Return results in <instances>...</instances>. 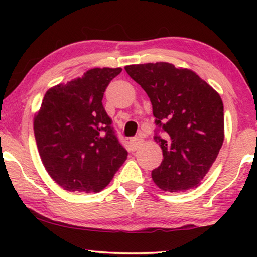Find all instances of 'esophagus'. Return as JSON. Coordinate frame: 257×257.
I'll return each mask as SVG.
<instances>
[{
  "label": "esophagus",
  "mask_w": 257,
  "mask_h": 257,
  "mask_svg": "<svg viewBox=\"0 0 257 257\" xmlns=\"http://www.w3.org/2000/svg\"><path fill=\"white\" fill-rule=\"evenodd\" d=\"M130 145H131L133 151H136L137 149H139V147L143 145V139L139 138V137H136V138L130 139Z\"/></svg>",
  "instance_id": "obj_1"
}]
</instances>
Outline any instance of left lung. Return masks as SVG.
Returning <instances> with one entry per match:
<instances>
[{
    "instance_id": "obj_1",
    "label": "left lung",
    "mask_w": 257,
    "mask_h": 257,
    "mask_svg": "<svg viewBox=\"0 0 257 257\" xmlns=\"http://www.w3.org/2000/svg\"><path fill=\"white\" fill-rule=\"evenodd\" d=\"M152 103L157 125L166 132L154 140L163 150L152 179L165 192H186L201 184L224 139L220 94L189 69L166 62L125 66Z\"/></svg>"
}]
</instances>
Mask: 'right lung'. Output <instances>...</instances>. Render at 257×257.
<instances>
[{
  "label": "right lung",
  "mask_w": 257,
  "mask_h": 257,
  "mask_svg": "<svg viewBox=\"0 0 257 257\" xmlns=\"http://www.w3.org/2000/svg\"><path fill=\"white\" fill-rule=\"evenodd\" d=\"M121 68H94L44 94L34 118L38 153L48 174L70 192L98 193L127 158L103 106Z\"/></svg>",
  "instance_id": "add662e5"
}]
</instances>
